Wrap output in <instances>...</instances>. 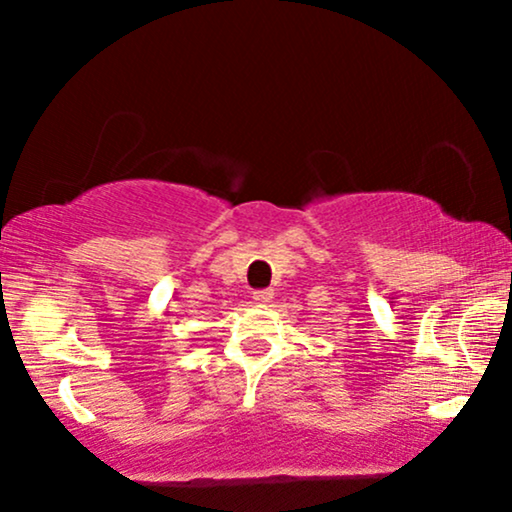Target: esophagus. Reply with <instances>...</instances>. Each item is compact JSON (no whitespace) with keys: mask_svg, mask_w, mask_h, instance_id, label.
<instances>
[{"mask_svg":"<svg viewBox=\"0 0 512 512\" xmlns=\"http://www.w3.org/2000/svg\"><path fill=\"white\" fill-rule=\"evenodd\" d=\"M272 296H275V293H272V289H258V291H254L256 303H270Z\"/></svg>","mask_w":512,"mask_h":512,"instance_id":"34e87169","label":"esophagus"}]
</instances>
